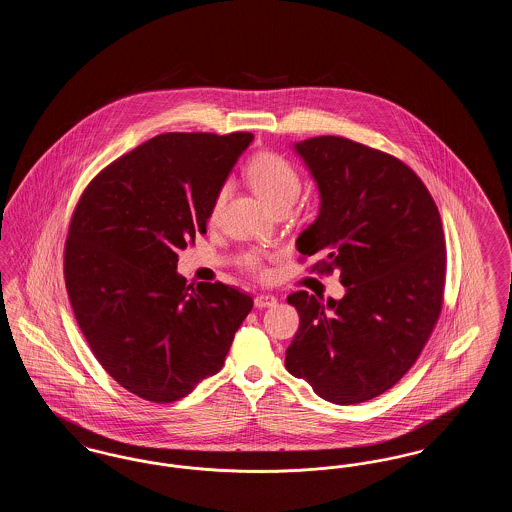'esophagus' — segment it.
Segmentation results:
<instances>
[{"instance_id": "34e87169", "label": "esophagus", "mask_w": 512, "mask_h": 512, "mask_svg": "<svg viewBox=\"0 0 512 512\" xmlns=\"http://www.w3.org/2000/svg\"><path fill=\"white\" fill-rule=\"evenodd\" d=\"M255 307L257 309H265V307H272V305H276V297L274 295H270V293H259L257 297H255Z\"/></svg>"}]
</instances>
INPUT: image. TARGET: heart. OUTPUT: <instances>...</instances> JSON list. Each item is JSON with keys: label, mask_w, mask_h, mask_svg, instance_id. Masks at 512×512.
<instances>
[{"label": "heart", "mask_w": 512, "mask_h": 512, "mask_svg": "<svg viewBox=\"0 0 512 512\" xmlns=\"http://www.w3.org/2000/svg\"><path fill=\"white\" fill-rule=\"evenodd\" d=\"M245 178L251 188L267 203L272 211L290 209L293 201L303 190V174L293 165L292 161L276 151H261L257 153L245 167ZM228 186H220L213 197L209 219H219L222 207L226 203ZM242 265L253 274H267L265 259L259 251H247L242 255Z\"/></svg>", "instance_id": "heart-1"}]
</instances>
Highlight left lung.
Listing matches in <instances>:
<instances>
[{
  "label": "left lung",
  "mask_w": 512,
  "mask_h": 512,
  "mask_svg": "<svg viewBox=\"0 0 512 512\" xmlns=\"http://www.w3.org/2000/svg\"><path fill=\"white\" fill-rule=\"evenodd\" d=\"M317 180L318 219L299 234V263L338 270L340 301L295 292L299 330L286 368L322 399L363 403L393 388L438 324L445 293V234L418 174L386 151L341 138L299 142Z\"/></svg>",
  "instance_id": "obj_1"
}]
</instances>
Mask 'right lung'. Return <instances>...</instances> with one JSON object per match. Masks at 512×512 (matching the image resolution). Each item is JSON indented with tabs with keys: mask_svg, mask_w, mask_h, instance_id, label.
<instances>
[{
	"mask_svg": "<svg viewBox=\"0 0 512 512\" xmlns=\"http://www.w3.org/2000/svg\"><path fill=\"white\" fill-rule=\"evenodd\" d=\"M251 142V132L159 134L101 169L74 207L63 257L74 317L105 372L151 403L217 374L253 309L232 286L176 274L178 249L205 234Z\"/></svg>",
	"mask_w": 512,
	"mask_h": 512,
	"instance_id": "add662e5",
	"label": "right lung"
}]
</instances>
